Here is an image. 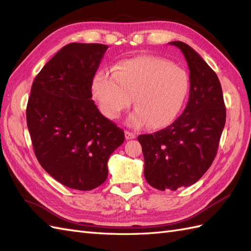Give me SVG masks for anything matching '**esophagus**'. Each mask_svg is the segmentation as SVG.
<instances>
[{"mask_svg": "<svg viewBox=\"0 0 251 251\" xmlns=\"http://www.w3.org/2000/svg\"><path fill=\"white\" fill-rule=\"evenodd\" d=\"M125 136H126V139H134V138H136V135L134 133L128 132V131L125 132Z\"/></svg>", "mask_w": 251, "mask_h": 251, "instance_id": "esophagus-1", "label": "esophagus"}]
</instances>
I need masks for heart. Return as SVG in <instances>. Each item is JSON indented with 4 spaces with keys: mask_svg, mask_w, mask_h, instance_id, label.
<instances>
[{
    "mask_svg": "<svg viewBox=\"0 0 251 251\" xmlns=\"http://www.w3.org/2000/svg\"><path fill=\"white\" fill-rule=\"evenodd\" d=\"M112 74L100 71L92 82V92L100 112L109 119H118L130 108L135 111L128 124L140 127L161 128L177 117L188 93L189 81L183 68L154 56L121 60Z\"/></svg>",
    "mask_w": 251,
    "mask_h": 251,
    "instance_id": "obj_1",
    "label": "heart"
}]
</instances>
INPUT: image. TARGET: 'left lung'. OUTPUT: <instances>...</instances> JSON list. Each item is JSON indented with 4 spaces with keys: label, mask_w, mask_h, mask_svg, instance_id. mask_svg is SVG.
Segmentation results:
<instances>
[{
    "label": "left lung",
    "mask_w": 251,
    "mask_h": 251,
    "mask_svg": "<svg viewBox=\"0 0 251 251\" xmlns=\"http://www.w3.org/2000/svg\"><path fill=\"white\" fill-rule=\"evenodd\" d=\"M178 47L189 69V98L182 115L163 130L138 136L144 177L159 191H176L196 183L217 155L226 120L222 87L215 71L192 47Z\"/></svg>",
    "instance_id": "8db88e82"
}]
</instances>
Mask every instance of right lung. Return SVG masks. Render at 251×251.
I'll list each match as a JSON object with an SVG mask.
<instances>
[{"mask_svg": "<svg viewBox=\"0 0 251 251\" xmlns=\"http://www.w3.org/2000/svg\"><path fill=\"white\" fill-rule=\"evenodd\" d=\"M108 48L66 45L36 75L27 103L37 160L59 183L78 191L107 180L109 158L125 141L124 131L92 100L93 77Z\"/></svg>", "mask_w": 251, "mask_h": 251, "instance_id": "1", "label": "right lung"}]
</instances>
